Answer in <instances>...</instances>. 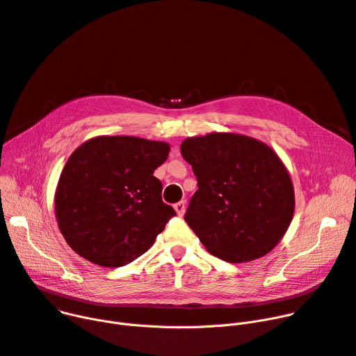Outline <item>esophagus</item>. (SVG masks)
<instances>
[{"label": "esophagus", "instance_id": "1", "mask_svg": "<svg viewBox=\"0 0 356 356\" xmlns=\"http://www.w3.org/2000/svg\"><path fill=\"white\" fill-rule=\"evenodd\" d=\"M175 210L177 211V215H179V216H183V215H184V211H186V204H184V202H179V203H176V204H175Z\"/></svg>", "mask_w": 356, "mask_h": 356}]
</instances>
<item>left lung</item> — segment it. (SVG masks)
<instances>
[{
    "instance_id": "left-lung-1",
    "label": "left lung",
    "mask_w": 356,
    "mask_h": 356,
    "mask_svg": "<svg viewBox=\"0 0 356 356\" xmlns=\"http://www.w3.org/2000/svg\"><path fill=\"white\" fill-rule=\"evenodd\" d=\"M180 152L199 187L184 220L207 252L230 264L269 253L295 211L293 184L279 156L234 133L188 137Z\"/></svg>"
}]
</instances>
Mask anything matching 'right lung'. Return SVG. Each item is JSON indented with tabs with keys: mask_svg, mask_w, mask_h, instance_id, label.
I'll list each match as a JSON object with an SVG mask.
<instances>
[{
	"mask_svg": "<svg viewBox=\"0 0 356 356\" xmlns=\"http://www.w3.org/2000/svg\"><path fill=\"white\" fill-rule=\"evenodd\" d=\"M170 146L130 136L94 137L74 150L56 191L68 246L90 262L120 268L147 252L176 211L154 170Z\"/></svg>",
	"mask_w": 356,
	"mask_h": 356,
	"instance_id": "1",
	"label": "right lung"
}]
</instances>
